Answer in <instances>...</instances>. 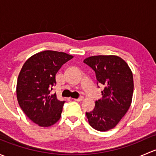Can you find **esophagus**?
Masks as SVG:
<instances>
[{
	"instance_id": "obj_1",
	"label": "esophagus",
	"mask_w": 156,
	"mask_h": 156,
	"mask_svg": "<svg viewBox=\"0 0 156 156\" xmlns=\"http://www.w3.org/2000/svg\"><path fill=\"white\" fill-rule=\"evenodd\" d=\"M75 101L81 102V101H82V100H84V97H78V99H75Z\"/></svg>"
}]
</instances>
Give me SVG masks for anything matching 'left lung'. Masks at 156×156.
Returning <instances> with one entry per match:
<instances>
[{"label":"left lung","instance_id":"left-lung-1","mask_svg":"<svg viewBox=\"0 0 156 156\" xmlns=\"http://www.w3.org/2000/svg\"><path fill=\"white\" fill-rule=\"evenodd\" d=\"M84 62L95 72L97 85L105 86L102 99L96 101L94 110L86 112V116L93 128L107 131L118 125L130 108L133 74L127 62L118 56H93Z\"/></svg>","mask_w":156,"mask_h":156}]
</instances>
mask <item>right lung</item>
<instances>
[{"mask_svg": "<svg viewBox=\"0 0 156 156\" xmlns=\"http://www.w3.org/2000/svg\"><path fill=\"white\" fill-rule=\"evenodd\" d=\"M72 58L63 52L45 50L23 66L17 80V100L27 117L39 126L50 127L60 119L65 101L58 100L51 90L57 72Z\"/></svg>", "mask_w": 156, "mask_h": 156, "instance_id": "1", "label": "right lung"}]
</instances>
